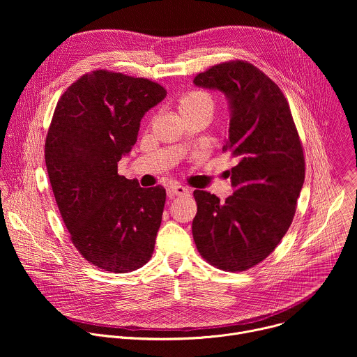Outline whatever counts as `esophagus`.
Here are the masks:
<instances>
[{
  "mask_svg": "<svg viewBox=\"0 0 357 357\" xmlns=\"http://www.w3.org/2000/svg\"><path fill=\"white\" fill-rule=\"evenodd\" d=\"M168 193L169 196H182V195H188L189 190L182 185H172L168 188Z\"/></svg>",
  "mask_w": 357,
  "mask_h": 357,
  "instance_id": "34e87169",
  "label": "esophagus"
}]
</instances>
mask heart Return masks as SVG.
<instances>
[{
  "instance_id": "heart-1",
  "label": "heart",
  "mask_w": 357,
  "mask_h": 357,
  "mask_svg": "<svg viewBox=\"0 0 357 357\" xmlns=\"http://www.w3.org/2000/svg\"><path fill=\"white\" fill-rule=\"evenodd\" d=\"M178 110L182 117L199 114V113L212 116L215 110V100L208 93L189 91L179 98Z\"/></svg>"
}]
</instances>
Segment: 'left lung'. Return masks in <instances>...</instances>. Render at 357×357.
I'll return each instance as SVG.
<instances>
[{"label": "left lung", "instance_id": "1", "mask_svg": "<svg viewBox=\"0 0 357 357\" xmlns=\"http://www.w3.org/2000/svg\"><path fill=\"white\" fill-rule=\"evenodd\" d=\"M193 84L227 98L229 138L222 149L237 160L227 171L234 192L225 202L193 192V240L212 266L245 271L270 256L292 223L305 179L302 145L282 91L251 63L216 65Z\"/></svg>", "mask_w": 357, "mask_h": 357}]
</instances>
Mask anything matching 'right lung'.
<instances>
[{
    "label": "right lung",
    "instance_id": "1",
    "mask_svg": "<svg viewBox=\"0 0 357 357\" xmlns=\"http://www.w3.org/2000/svg\"><path fill=\"white\" fill-rule=\"evenodd\" d=\"M167 97L158 83L96 70L62 94L45 142L50 185L70 240L82 256L110 273L149 261L167 192L119 175L145 113Z\"/></svg>",
    "mask_w": 357,
    "mask_h": 357
}]
</instances>
